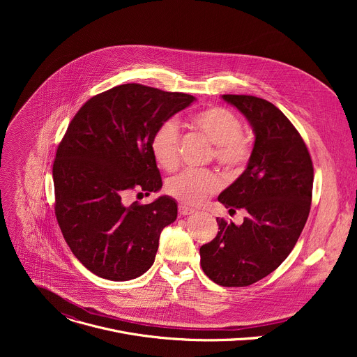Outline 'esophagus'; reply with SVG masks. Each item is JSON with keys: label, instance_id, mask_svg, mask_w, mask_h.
<instances>
[{"label": "esophagus", "instance_id": "34e87169", "mask_svg": "<svg viewBox=\"0 0 357 357\" xmlns=\"http://www.w3.org/2000/svg\"><path fill=\"white\" fill-rule=\"evenodd\" d=\"M195 213V209L186 206V205H179V215L181 216H188V215H192Z\"/></svg>", "mask_w": 357, "mask_h": 357}]
</instances>
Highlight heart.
<instances>
[{
	"mask_svg": "<svg viewBox=\"0 0 357 357\" xmlns=\"http://www.w3.org/2000/svg\"><path fill=\"white\" fill-rule=\"evenodd\" d=\"M193 126L213 145L211 157L227 172L240 174L251 158L252 146L243 134L241 120L229 109L213 106L193 116ZM179 126L174 119L162 121L151 137V152L167 171L179 165ZM219 189V179L212 171L185 169L167 181V192L185 205H202Z\"/></svg>",
	"mask_w": 357,
	"mask_h": 357,
	"instance_id": "1",
	"label": "heart"
}]
</instances>
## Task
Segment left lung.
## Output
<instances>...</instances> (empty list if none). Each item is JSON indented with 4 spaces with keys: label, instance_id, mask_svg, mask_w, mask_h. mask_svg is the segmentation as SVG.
Here are the masks:
<instances>
[{
    "label": "left lung",
    "instance_id": "8db88e82",
    "mask_svg": "<svg viewBox=\"0 0 357 357\" xmlns=\"http://www.w3.org/2000/svg\"><path fill=\"white\" fill-rule=\"evenodd\" d=\"M222 97L256 135L245 171L218 197L230 213L247 215L238 226L216 219L219 231L200 247V266L222 287H247L278 268L296 244L311 209L314 165L301 134L270 101Z\"/></svg>",
    "mask_w": 357,
    "mask_h": 357
}]
</instances>
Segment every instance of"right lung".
I'll use <instances>...</instances> for the list:
<instances>
[{"mask_svg":"<svg viewBox=\"0 0 357 357\" xmlns=\"http://www.w3.org/2000/svg\"><path fill=\"white\" fill-rule=\"evenodd\" d=\"M193 101L186 93L127 83L93 96L70 121L52 169L55 215L75 257L93 274L128 281L154 264L176 202L160 196L127 206L124 196L161 189L151 137Z\"/></svg>","mask_w":357,"mask_h":357,"instance_id":"1","label":"right lung"}]
</instances>
